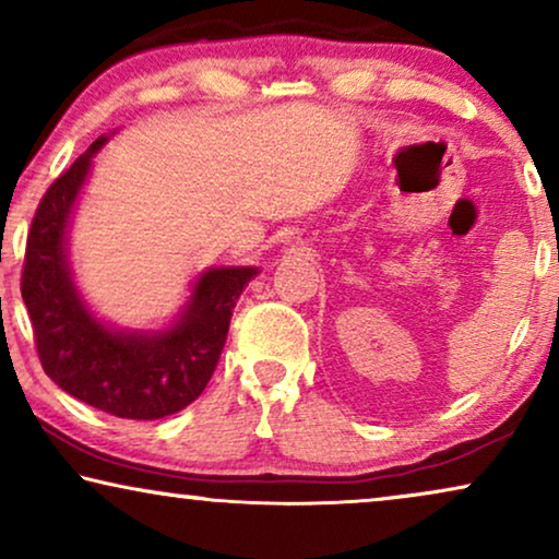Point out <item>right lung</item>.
I'll return each instance as SVG.
<instances>
[{
  "label": "right lung",
  "mask_w": 559,
  "mask_h": 559,
  "mask_svg": "<svg viewBox=\"0 0 559 559\" xmlns=\"http://www.w3.org/2000/svg\"><path fill=\"white\" fill-rule=\"evenodd\" d=\"M102 144L104 136L40 198L27 231L22 300L37 358L63 392L114 417L159 419L203 394L224 350L236 300L257 270L221 266L205 272L195 282L188 310L165 333H114L98 323L75 293L63 239L91 155Z\"/></svg>",
  "instance_id": "add662e5"
}]
</instances>
